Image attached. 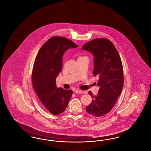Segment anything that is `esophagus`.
<instances>
[{
  "label": "esophagus",
  "mask_w": 151,
  "mask_h": 151,
  "mask_svg": "<svg viewBox=\"0 0 151 151\" xmlns=\"http://www.w3.org/2000/svg\"><path fill=\"white\" fill-rule=\"evenodd\" d=\"M75 93L76 94L83 93V92L81 90H79V89H76V90H75Z\"/></svg>",
  "instance_id": "34e87169"
}]
</instances>
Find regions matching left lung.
Instances as JSON below:
<instances>
[{
    "mask_svg": "<svg viewBox=\"0 0 151 151\" xmlns=\"http://www.w3.org/2000/svg\"><path fill=\"white\" fill-rule=\"evenodd\" d=\"M82 49L93 54L94 76L99 78L100 86L97 96L89 91L92 101L86 112L95 117L106 114L113 108L123 86L121 59L114 44L106 38H95L88 42Z\"/></svg>",
    "mask_w": 151,
    "mask_h": 151,
    "instance_id": "8db88e82",
    "label": "left lung"
}]
</instances>
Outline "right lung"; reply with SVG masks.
Here are the masks:
<instances>
[{"label":"right lung","mask_w":151,"mask_h":151,"mask_svg":"<svg viewBox=\"0 0 151 151\" xmlns=\"http://www.w3.org/2000/svg\"><path fill=\"white\" fill-rule=\"evenodd\" d=\"M78 46L65 37L54 36L43 44L36 56L32 73V84L43 108L52 114L63 113L72 96V90L58 88L55 79L62 71L65 51Z\"/></svg>","instance_id":"right-lung-1"}]
</instances>
